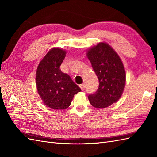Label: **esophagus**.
I'll list each match as a JSON object with an SVG mask.
<instances>
[{
	"mask_svg": "<svg viewBox=\"0 0 157 157\" xmlns=\"http://www.w3.org/2000/svg\"><path fill=\"white\" fill-rule=\"evenodd\" d=\"M79 87H80V88H81V90H82V91L84 90V89H85L84 84H80V85H79Z\"/></svg>",
	"mask_w": 157,
	"mask_h": 157,
	"instance_id": "obj_1",
	"label": "esophagus"
}]
</instances>
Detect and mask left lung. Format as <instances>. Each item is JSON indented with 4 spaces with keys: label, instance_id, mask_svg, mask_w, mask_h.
<instances>
[{
    "label": "left lung",
    "instance_id": "left-lung-1",
    "mask_svg": "<svg viewBox=\"0 0 157 157\" xmlns=\"http://www.w3.org/2000/svg\"><path fill=\"white\" fill-rule=\"evenodd\" d=\"M87 56L99 80L97 91L89 94V101L94 107L106 108L122 95L126 80L124 66L117 53L106 42L88 50Z\"/></svg>",
    "mask_w": 157,
    "mask_h": 157
}]
</instances>
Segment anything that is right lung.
<instances>
[{
	"label": "right lung",
	"instance_id": "right-lung-1",
	"mask_svg": "<svg viewBox=\"0 0 157 157\" xmlns=\"http://www.w3.org/2000/svg\"><path fill=\"white\" fill-rule=\"evenodd\" d=\"M65 56V50L52 48L40 62L36 71L38 94L44 104L53 109L68 108L74 95L81 91L70 76L60 69Z\"/></svg>",
	"mask_w": 157,
	"mask_h": 157
}]
</instances>
